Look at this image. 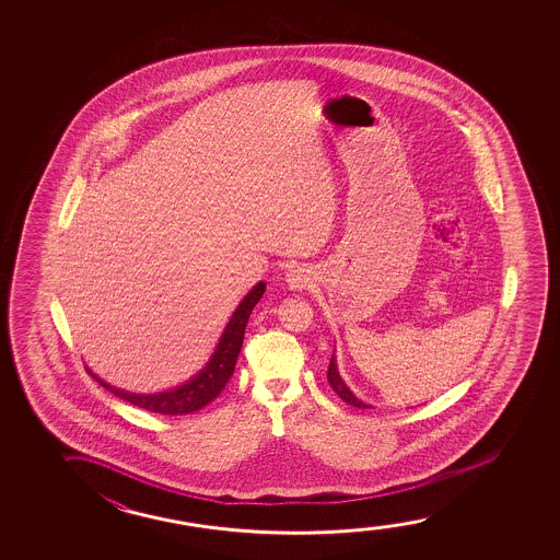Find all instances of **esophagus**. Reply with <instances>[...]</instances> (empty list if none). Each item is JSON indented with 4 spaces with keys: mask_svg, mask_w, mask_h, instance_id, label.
Instances as JSON below:
<instances>
[{
    "mask_svg": "<svg viewBox=\"0 0 560 560\" xmlns=\"http://www.w3.org/2000/svg\"><path fill=\"white\" fill-rule=\"evenodd\" d=\"M284 281L292 291H304L306 287L314 283V271L306 266H291L284 273Z\"/></svg>",
    "mask_w": 560,
    "mask_h": 560,
    "instance_id": "esophagus-1",
    "label": "esophagus"
}]
</instances>
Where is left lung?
Returning a JSON list of instances; mask_svg holds the SVG:
<instances>
[{
  "mask_svg": "<svg viewBox=\"0 0 560 560\" xmlns=\"http://www.w3.org/2000/svg\"><path fill=\"white\" fill-rule=\"evenodd\" d=\"M327 381H329L330 386H332V390L337 392L340 399H345L346 404H350L353 407H360V409H368L369 404H363L361 399L355 398L353 396V392L346 386L345 381H342V376L338 373L337 360H335V353H332V358H330L329 371H327Z\"/></svg>",
  "mask_w": 560,
  "mask_h": 560,
  "instance_id": "1",
  "label": "left lung"
}]
</instances>
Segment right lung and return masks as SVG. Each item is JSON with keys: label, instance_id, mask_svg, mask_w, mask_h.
Segmentation results:
<instances>
[{"label": "right lung", "instance_id": "1", "mask_svg": "<svg viewBox=\"0 0 560 560\" xmlns=\"http://www.w3.org/2000/svg\"><path fill=\"white\" fill-rule=\"evenodd\" d=\"M264 292H266V283L260 281L253 287V291L248 292L245 299L241 300L237 310L231 315L230 323L225 325L222 337L218 340L214 353L210 355L207 365L179 386L164 392H154V394H136V392L120 390L116 386H110L95 375L92 369H85L103 388L113 392L124 401H130L131 406L161 415H189L192 411H199L212 399L218 398L220 392L225 388V384L230 383L241 346H243V338H245L246 323L253 314L254 306L260 302Z\"/></svg>", "mask_w": 560, "mask_h": 560}]
</instances>
